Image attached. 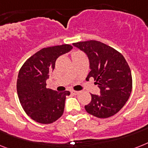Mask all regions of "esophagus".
<instances>
[{
	"label": "esophagus",
	"instance_id": "obj_1",
	"mask_svg": "<svg viewBox=\"0 0 148 148\" xmlns=\"http://www.w3.org/2000/svg\"><path fill=\"white\" fill-rule=\"evenodd\" d=\"M71 93H74V95H77V94H78V93H79V91H76V90H72V91H71Z\"/></svg>",
	"mask_w": 148,
	"mask_h": 148
}]
</instances>
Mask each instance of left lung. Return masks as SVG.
Instances as JSON below:
<instances>
[{"instance_id":"1","label":"left lung","mask_w":148,"mask_h":148,"mask_svg":"<svg viewBox=\"0 0 148 148\" xmlns=\"http://www.w3.org/2000/svg\"><path fill=\"white\" fill-rule=\"evenodd\" d=\"M87 55L91 71L86 80L93 77L100 89V95L91 94L85 106L95 117H111L122 109L132 90V77L124 56L113 48L96 40L73 43Z\"/></svg>"}]
</instances>
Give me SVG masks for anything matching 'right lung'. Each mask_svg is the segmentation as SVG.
Listing matches in <instances>:
<instances>
[{
  "label": "right lung",
  "mask_w": 148,
  "mask_h": 148,
  "mask_svg": "<svg viewBox=\"0 0 148 148\" xmlns=\"http://www.w3.org/2000/svg\"><path fill=\"white\" fill-rule=\"evenodd\" d=\"M72 49L68 44L42 49L20 68L16 82L18 97L25 112L36 122L50 124L63 114L65 97L70 92L47 88L46 80L55 69L56 59Z\"/></svg>",
  "instance_id": "right-lung-1"
}]
</instances>
